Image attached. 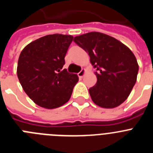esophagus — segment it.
Returning <instances> with one entry per match:
<instances>
[{
	"label": "esophagus",
	"mask_w": 153,
	"mask_h": 153,
	"mask_svg": "<svg viewBox=\"0 0 153 153\" xmlns=\"http://www.w3.org/2000/svg\"><path fill=\"white\" fill-rule=\"evenodd\" d=\"M86 70H85V69H82L81 71H79V72L78 73V76H79V78H83V76H84L85 74H86Z\"/></svg>",
	"instance_id": "obj_1"
}]
</instances>
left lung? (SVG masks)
I'll return each mask as SVG.
<instances>
[{"label": "left lung", "instance_id": "1", "mask_svg": "<svg viewBox=\"0 0 153 153\" xmlns=\"http://www.w3.org/2000/svg\"><path fill=\"white\" fill-rule=\"evenodd\" d=\"M74 41L88 53L97 68V83L89 90L93 102L106 109L120 106L137 79L139 65L133 53L122 42L100 32L75 36Z\"/></svg>", "mask_w": 153, "mask_h": 153}]
</instances>
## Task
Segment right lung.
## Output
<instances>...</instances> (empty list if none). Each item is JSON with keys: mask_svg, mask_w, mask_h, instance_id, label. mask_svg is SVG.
Wrapping results in <instances>:
<instances>
[{"mask_svg": "<svg viewBox=\"0 0 153 153\" xmlns=\"http://www.w3.org/2000/svg\"><path fill=\"white\" fill-rule=\"evenodd\" d=\"M73 40L71 35H47L30 43L21 51L17 77L23 90L36 105L55 109L70 100L79 77L63 67Z\"/></svg>", "mask_w": 153, "mask_h": 153, "instance_id": "right-lung-1", "label": "right lung"}]
</instances>
